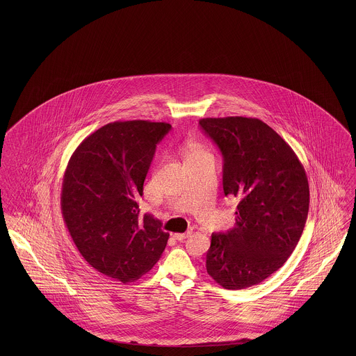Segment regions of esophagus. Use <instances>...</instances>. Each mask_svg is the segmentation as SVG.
Instances as JSON below:
<instances>
[{
	"mask_svg": "<svg viewBox=\"0 0 356 356\" xmlns=\"http://www.w3.org/2000/svg\"><path fill=\"white\" fill-rule=\"evenodd\" d=\"M191 235H192V231H188V232H185V234H175L173 237H175L177 241H183V240L188 238Z\"/></svg>",
	"mask_w": 356,
	"mask_h": 356,
	"instance_id": "esophagus-1",
	"label": "esophagus"
}]
</instances>
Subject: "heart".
Instances as JSON below:
<instances>
[{
	"mask_svg": "<svg viewBox=\"0 0 356 356\" xmlns=\"http://www.w3.org/2000/svg\"><path fill=\"white\" fill-rule=\"evenodd\" d=\"M184 155H185L186 162L194 161V159H200V158L211 156L205 146L201 145V143H197V142L186 143L185 147H184Z\"/></svg>",
	"mask_w": 356,
	"mask_h": 356,
	"instance_id": "obj_1",
	"label": "heart"
}]
</instances>
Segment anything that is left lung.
Here are the masks:
<instances>
[{
	"label": "left lung",
	"instance_id": "obj_1",
	"mask_svg": "<svg viewBox=\"0 0 356 356\" xmlns=\"http://www.w3.org/2000/svg\"><path fill=\"white\" fill-rule=\"evenodd\" d=\"M200 127L223 156V191L236 197L235 226L211 235L207 274L227 290L259 284L291 256L309 210L307 173L264 121L207 118Z\"/></svg>",
	"mask_w": 356,
	"mask_h": 356
}]
</instances>
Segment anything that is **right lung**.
Instances as JSON below:
<instances>
[{"instance_id":"right-lung-1","label":"right lung","mask_w":356,"mask_h":356,"mask_svg":"<svg viewBox=\"0 0 356 356\" xmlns=\"http://www.w3.org/2000/svg\"><path fill=\"white\" fill-rule=\"evenodd\" d=\"M171 130L146 120L111 122L90 134L67 163L61 211L82 257L99 273L128 283L161 259L170 234L138 200L156 145Z\"/></svg>"}]
</instances>
